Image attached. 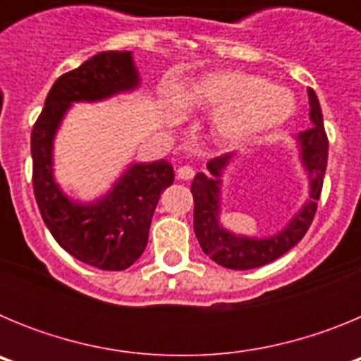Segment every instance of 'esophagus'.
Segmentation results:
<instances>
[{
    "label": "esophagus",
    "mask_w": 361,
    "mask_h": 361,
    "mask_svg": "<svg viewBox=\"0 0 361 361\" xmlns=\"http://www.w3.org/2000/svg\"><path fill=\"white\" fill-rule=\"evenodd\" d=\"M177 177L183 178V180H191V178L195 177V170L191 166H180L177 170Z\"/></svg>",
    "instance_id": "34e87169"
}]
</instances>
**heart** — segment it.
<instances>
[{
    "mask_svg": "<svg viewBox=\"0 0 361 361\" xmlns=\"http://www.w3.org/2000/svg\"><path fill=\"white\" fill-rule=\"evenodd\" d=\"M184 104L212 110V132L222 145L240 146L283 124L295 111V99L280 86L244 72H215L197 79L183 97L171 90L164 108L170 124L184 116Z\"/></svg>",
    "mask_w": 361,
    "mask_h": 361,
    "instance_id": "b5f03b06",
    "label": "heart"
}]
</instances>
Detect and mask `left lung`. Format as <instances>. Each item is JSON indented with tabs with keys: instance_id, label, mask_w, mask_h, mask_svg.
Masks as SVG:
<instances>
[{
	"instance_id": "left-lung-1",
	"label": "left lung",
	"mask_w": 361,
	"mask_h": 361,
	"mask_svg": "<svg viewBox=\"0 0 361 361\" xmlns=\"http://www.w3.org/2000/svg\"><path fill=\"white\" fill-rule=\"evenodd\" d=\"M309 95V117L312 128L300 132L296 141L300 148V161L309 178V199L282 231L266 238L244 237L228 231L220 224V186L222 171L231 161L233 153H224L208 162V173H197L191 184L193 193V229L202 251L219 266L228 269H253L266 266L295 247L311 226L318 208L324 175L327 168L329 141L324 130V117L318 97L312 88Z\"/></svg>"
}]
</instances>
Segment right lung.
Masks as SVG:
<instances>
[{"mask_svg": "<svg viewBox=\"0 0 361 361\" xmlns=\"http://www.w3.org/2000/svg\"><path fill=\"white\" fill-rule=\"evenodd\" d=\"M137 86L132 52L95 54L54 82L32 128V184L44 224L63 250L104 271H123L141 257L161 193L173 184V168L164 159L135 162L106 195L78 202L54 180V137L72 103H95Z\"/></svg>", "mask_w": 361, "mask_h": 361, "instance_id": "add662e5", "label": "right lung"}]
</instances>
